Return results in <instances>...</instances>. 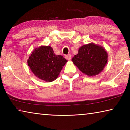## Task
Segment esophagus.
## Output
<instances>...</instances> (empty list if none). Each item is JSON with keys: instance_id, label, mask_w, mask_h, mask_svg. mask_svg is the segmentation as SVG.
I'll return each instance as SVG.
<instances>
[{"instance_id": "1", "label": "esophagus", "mask_w": 130, "mask_h": 130, "mask_svg": "<svg viewBox=\"0 0 130 130\" xmlns=\"http://www.w3.org/2000/svg\"><path fill=\"white\" fill-rule=\"evenodd\" d=\"M65 58L67 59V60H71V58H72V57H71V55L70 54H68V55H66L65 56Z\"/></svg>"}]
</instances>
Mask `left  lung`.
I'll list each match as a JSON object with an SVG mask.
<instances>
[{"mask_svg": "<svg viewBox=\"0 0 130 130\" xmlns=\"http://www.w3.org/2000/svg\"><path fill=\"white\" fill-rule=\"evenodd\" d=\"M107 60L108 54L104 48L93 43L80 47L78 54L72 59L80 71L89 76H94L100 73Z\"/></svg>", "mask_w": 130, "mask_h": 130, "instance_id": "8db88e82", "label": "left lung"}]
</instances>
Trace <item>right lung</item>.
<instances>
[{
	"label": "right lung",
	"instance_id": "obj_1",
	"mask_svg": "<svg viewBox=\"0 0 130 130\" xmlns=\"http://www.w3.org/2000/svg\"><path fill=\"white\" fill-rule=\"evenodd\" d=\"M67 61L62 56L55 54L52 47L41 46L32 52L27 63L37 77L47 82H52L58 77Z\"/></svg>",
	"mask_w": 130,
	"mask_h": 130
}]
</instances>
